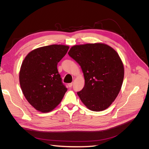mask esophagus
I'll return each mask as SVG.
<instances>
[{"label": "esophagus", "mask_w": 149, "mask_h": 149, "mask_svg": "<svg viewBox=\"0 0 149 149\" xmlns=\"http://www.w3.org/2000/svg\"><path fill=\"white\" fill-rule=\"evenodd\" d=\"M68 86H69L70 88H71V87H72V86H73V83H69L68 84Z\"/></svg>", "instance_id": "esophagus-1"}]
</instances>
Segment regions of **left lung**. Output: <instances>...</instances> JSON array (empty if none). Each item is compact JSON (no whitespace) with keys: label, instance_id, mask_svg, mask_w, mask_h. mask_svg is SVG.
<instances>
[{"label":"left lung","instance_id":"8db88e82","mask_svg":"<svg viewBox=\"0 0 149 149\" xmlns=\"http://www.w3.org/2000/svg\"><path fill=\"white\" fill-rule=\"evenodd\" d=\"M68 55L83 72L84 86L77 93L81 101L93 111L109 107L124 79V65L118 53L106 44L88 43L72 47Z\"/></svg>","mask_w":149,"mask_h":149}]
</instances>
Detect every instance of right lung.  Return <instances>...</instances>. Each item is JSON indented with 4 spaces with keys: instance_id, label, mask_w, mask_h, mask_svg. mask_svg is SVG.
<instances>
[{
    "instance_id": "add662e5",
    "label": "right lung",
    "mask_w": 149,
    "mask_h": 149,
    "mask_svg": "<svg viewBox=\"0 0 149 149\" xmlns=\"http://www.w3.org/2000/svg\"><path fill=\"white\" fill-rule=\"evenodd\" d=\"M69 49L52 45L30 52L22 62L19 74L22 91L35 109L48 112L59 104L67 88L57 69L58 63Z\"/></svg>"
}]
</instances>
